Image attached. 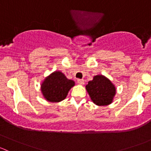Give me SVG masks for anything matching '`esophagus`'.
<instances>
[{
	"mask_svg": "<svg viewBox=\"0 0 151 151\" xmlns=\"http://www.w3.org/2000/svg\"><path fill=\"white\" fill-rule=\"evenodd\" d=\"M77 83H78L80 85H84L85 81L84 80H83V79H78V80H77Z\"/></svg>",
	"mask_w": 151,
	"mask_h": 151,
	"instance_id": "esophagus-1",
	"label": "esophagus"
}]
</instances>
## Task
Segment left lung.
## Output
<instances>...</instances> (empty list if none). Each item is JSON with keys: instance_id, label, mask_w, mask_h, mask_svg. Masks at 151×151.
Listing matches in <instances>:
<instances>
[{"instance_id": "8db88e82", "label": "left lung", "mask_w": 151, "mask_h": 151, "mask_svg": "<svg viewBox=\"0 0 151 151\" xmlns=\"http://www.w3.org/2000/svg\"><path fill=\"white\" fill-rule=\"evenodd\" d=\"M91 100L98 106L109 105L113 101L116 89L112 82L103 75L94 76L85 86Z\"/></svg>"}]
</instances>
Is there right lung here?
Here are the masks:
<instances>
[{
	"instance_id": "add662e5",
	"label": "right lung",
	"mask_w": 151,
	"mask_h": 151,
	"mask_svg": "<svg viewBox=\"0 0 151 151\" xmlns=\"http://www.w3.org/2000/svg\"><path fill=\"white\" fill-rule=\"evenodd\" d=\"M74 82L68 80L61 71H56L47 77L42 83L44 98L50 102H60L65 99Z\"/></svg>"
}]
</instances>
